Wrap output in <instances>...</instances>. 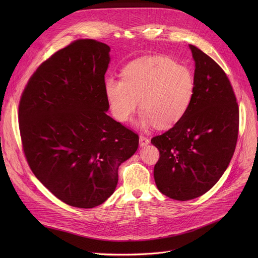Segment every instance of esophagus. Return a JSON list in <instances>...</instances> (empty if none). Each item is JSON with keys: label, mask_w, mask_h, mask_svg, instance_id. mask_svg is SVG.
I'll list each match as a JSON object with an SVG mask.
<instances>
[{"label": "esophagus", "mask_w": 258, "mask_h": 258, "mask_svg": "<svg viewBox=\"0 0 258 258\" xmlns=\"http://www.w3.org/2000/svg\"><path fill=\"white\" fill-rule=\"evenodd\" d=\"M139 141H140V146H146L147 144H150V140H148L146 137L144 136H140L139 138Z\"/></svg>", "instance_id": "esophagus-1"}]
</instances>
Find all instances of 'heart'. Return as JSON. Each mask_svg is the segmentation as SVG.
<instances>
[{
    "label": "heart",
    "mask_w": 258,
    "mask_h": 258,
    "mask_svg": "<svg viewBox=\"0 0 258 258\" xmlns=\"http://www.w3.org/2000/svg\"><path fill=\"white\" fill-rule=\"evenodd\" d=\"M195 91L191 71L164 56L135 60L122 71V80H105V95L116 120L127 121L140 99L137 125L142 130L177 124L190 108Z\"/></svg>",
    "instance_id": "1"
}]
</instances>
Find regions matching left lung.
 Wrapping results in <instances>:
<instances>
[{"label":"left lung","mask_w":258,"mask_h":258,"mask_svg":"<svg viewBox=\"0 0 258 258\" xmlns=\"http://www.w3.org/2000/svg\"><path fill=\"white\" fill-rule=\"evenodd\" d=\"M189 49L196 67L191 106L177 124L152 139L160 152L156 185L177 201L210 190L231 161L238 136V105L227 75L199 48Z\"/></svg>","instance_id":"8db88e82"}]
</instances>
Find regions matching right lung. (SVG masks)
<instances>
[{"label":"right lung","instance_id":"1","mask_svg":"<svg viewBox=\"0 0 258 258\" xmlns=\"http://www.w3.org/2000/svg\"><path fill=\"white\" fill-rule=\"evenodd\" d=\"M111 48L78 39L40 64L20 101L24 153L50 192L77 208L96 207L117 187L118 168L136 153L137 134L106 115Z\"/></svg>","mask_w":258,"mask_h":258}]
</instances>
